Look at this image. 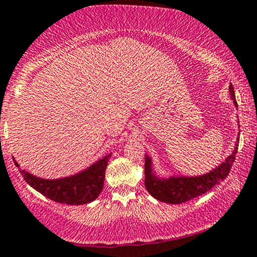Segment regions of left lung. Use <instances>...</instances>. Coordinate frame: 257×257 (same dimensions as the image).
Masks as SVG:
<instances>
[{"mask_svg":"<svg viewBox=\"0 0 257 257\" xmlns=\"http://www.w3.org/2000/svg\"><path fill=\"white\" fill-rule=\"evenodd\" d=\"M231 99L237 107L234 87L229 86ZM239 143V137H237ZM237 143L234 147L233 153L223 161L219 166L201 176H170L169 178L158 177L153 170V161L149 155L145 156V187L154 198L170 204H180L191 201L196 197L202 196L215 185H219L230 172L237 153Z\"/></svg>","mask_w":257,"mask_h":257,"instance_id":"left-lung-1","label":"left lung"}]
</instances>
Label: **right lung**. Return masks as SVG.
Returning a JSON list of instances; mask_svg holds the SVG:
<instances>
[{
  "label": "right lung",
  "mask_w": 257,
  "mask_h": 257,
  "mask_svg": "<svg viewBox=\"0 0 257 257\" xmlns=\"http://www.w3.org/2000/svg\"><path fill=\"white\" fill-rule=\"evenodd\" d=\"M109 158L110 154H108L79 174L56 180L37 177L26 170H21V174L31 187L51 201L70 206L87 204L94 201L103 188L104 174ZM13 161L16 166H20L15 159Z\"/></svg>",
  "instance_id": "add662e5"
}]
</instances>
